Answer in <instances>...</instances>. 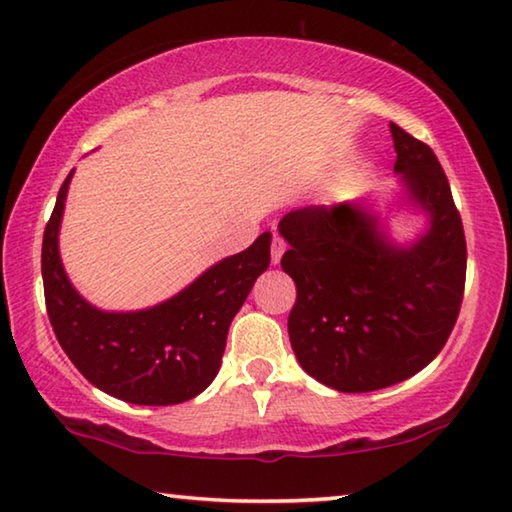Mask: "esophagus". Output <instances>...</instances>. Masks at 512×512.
I'll return each mask as SVG.
<instances>
[{
    "label": "esophagus",
    "mask_w": 512,
    "mask_h": 512,
    "mask_svg": "<svg viewBox=\"0 0 512 512\" xmlns=\"http://www.w3.org/2000/svg\"><path fill=\"white\" fill-rule=\"evenodd\" d=\"M284 250H287V244H284V241H282L280 237H273V246H271V259H273V264H280Z\"/></svg>",
    "instance_id": "esophagus-1"
}]
</instances>
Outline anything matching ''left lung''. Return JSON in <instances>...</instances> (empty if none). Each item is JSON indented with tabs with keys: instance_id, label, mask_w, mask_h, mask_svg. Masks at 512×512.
I'll use <instances>...</instances> for the list:
<instances>
[{
	"instance_id": "8db88e82",
	"label": "left lung",
	"mask_w": 512,
	"mask_h": 512,
	"mask_svg": "<svg viewBox=\"0 0 512 512\" xmlns=\"http://www.w3.org/2000/svg\"><path fill=\"white\" fill-rule=\"evenodd\" d=\"M400 192L391 210L424 216L397 241L370 196L307 205L277 223L298 298L289 339L307 375L341 393L413 377L443 350L461 311L467 250L447 176L433 151L391 124Z\"/></svg>"
}]
</instances>
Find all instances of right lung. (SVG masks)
I'll return each instance as SVG.
<instances>
[{"instance_id": "obj_1", "label": "right lung", "mask_w": 512, "mask_h": 512, "mask_svg": "<svg viewBox=\"0 0 512 512\" xmlns=\"http://www.w3.org/2000/svg\"><path fill=\"white\" fill-rule=\"evenodd\" d=\"M42 237V282L47 314L60 348L81 375L117 400L169 406L192 400L212 384L221 368L232 318L271 264V232L253 246L223 257L158 305L137 311H106L85 300L65 273L58 250L67 189Z\"/></svg>"}]
</instances>
